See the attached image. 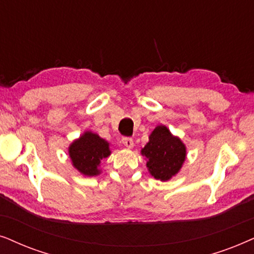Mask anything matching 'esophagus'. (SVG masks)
<instances>
[{
  "mask_svg": "<svg viewBox=\"0 0 254 254\" xmlns=\"http://www.w3.org/2000/svg\"><path fill=\"white\" fill-rule=\"evenodd\" d=\"M122 143L124 144V146H127V148H131L133 146V139L130 137H123L122 138Z\"/></svg>",
  "mask_w": 254,
  "mask_h": 254,
  "instance_id": "34e87169",
  "label": "esophagus"
}]
</instances>
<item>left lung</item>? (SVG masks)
<instances>
[{
  "label": "left lung",
  "mask_w": 254,
  "mask_h": 254,
  "mask_svg": "<svg viewBox=\"0 0 254 254\" xmlns=\"http://www.w3.org/2000/svg\"><path fill=\"white\" fill-rule=\"evenodd\" d=\"M141 154L147 158V167L152 177L166 181L178 173L186 159V147L164 125L151 133Z\"/></svg>",
  "instance_id": "obj_1"
}]
</instances>
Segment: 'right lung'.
Wrapping results in <instances>:
<instances>
[{"instance_id":"obj_1","label":"right lung","mask_w":254,"mask_h":254,"mask_svg":"<svg viewBox=\"0 0 254 254\" xmlns=\"http://www.w3.org/2000/svg\"><path fill=\"white\" fill-rule=\"evenodd\" d=\"M109 154V144L92 132L82 134L69 146V157L74 167L88 177L100 173L97 167L101 160Z\"/></svg>"}]
</instances>
